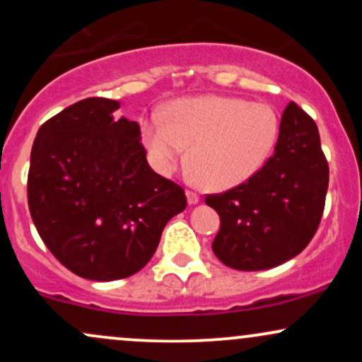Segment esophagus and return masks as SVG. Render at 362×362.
<instances>
[{
	"label": "esophagus",
	"mask_w": 362,
	"mask_h": 362,
	"mask_svg": "<svg viewBox=\"0 0 362 362\" xmlns=\"http://www.w3.org/2000/svg\"><path fill=\"white\" fill-rule=\"evenodd\" d=\"M185 195H187V202H189L190 206H195L199 201H201V199H199V195L195 194V192H192V190H187Z\"/></svg>",
	"instance_id": "esophagus-1"
}]
</instances>
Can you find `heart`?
Segmentation results:
<instances>
[{
  "instance_id": "b5f03b06",
  "label": "heart",
  "mask_w": 362,
  "mask_h": 362,
  "mask_svg": "<svg viewBox=\"0 0 362 362\" xmlns=\"http://www.w3.org/2000/svg\"><path fill=\"white\" fill-rule=\"evenodd\" d=\"M141 127L148 160L160 175H172L187 158L195 180L211 190L248 182L271 156L279 117L267 103L236 97L182 98Z\"/></svg>"
}]
</instances>
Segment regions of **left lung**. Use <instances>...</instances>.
<instances>
[{
	"instance_id": "obj_1",
	"label": "left lung",
	"mask_w": 362,
	"mask_h": 362,
	"mask_svg": "<svg viewBox=\"0 0 362 362\" xmlns=\"http://www.w3.org/2000/svg\"><path fill=\"white\" fill-rule=\"evenodd\" d=\"M328 189V165L315 120L294 102L286 107L274 155L257 175L207 195L219 214L213 252L236 271H265L305 250L313 238Z\"/></svg>"
}]
</instances>
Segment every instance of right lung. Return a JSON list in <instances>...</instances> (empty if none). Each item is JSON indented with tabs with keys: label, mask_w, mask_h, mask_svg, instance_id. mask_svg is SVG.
<instances>
[{
	"label": "right lung",
	"mask_w": 362,
	"mask_h": 362,
	"mask_svg": "<svg viewBox=\"0 0 362 362\" xmlns=\"http://www.w3.org/2000/svg\"><path fill=\"white\" fill-rule=\"evenodd\" d=\"M109 98H85L42 124L30 153L28 209L64 267L90 281L132 276L182 213V187L158 175L139 124L115 119Z\"/></svg>",
	"instance_id": "obj_1"
}]
</instances>
